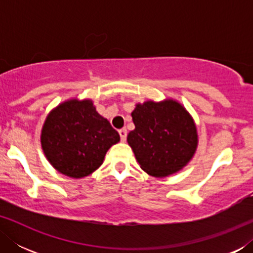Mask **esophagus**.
<instances>
[{
    "mask_svg": "<svg viewBox=\"0 0 253 253\" xmlns=\"http://www.w3.org/2000/svg\"><path fill=\"white\" fill-rule=\"evenodd\" d=\"M119 133H120V137H121V141H126V134H127L126 129L119 130Z\"/></svg>",
    "mask_w": 253,
    "mask_h": 253,
    "instance_id": "obj_1",
    "label": "esophagus"
}]
</instances>
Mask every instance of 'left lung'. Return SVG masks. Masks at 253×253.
I'll return each instance as SVG.
<instances>
[{
  "label": "left lung",
  "instance_id": "obj_1",
  "mask_svg": "<svg viewBox=\"0 0 253 253\" xmlns=\"http://www.w3.org/2000/svg\"><path fill=\"white\" fill-rule=\"evenodd\" d=\"M127 143L141 169L154 177L181 170L195 154L198 136L192 117L174 100L138 103Z\"/></svg>",
  "mask_w": 253,
  "mask_h": 253
}]
</instances>
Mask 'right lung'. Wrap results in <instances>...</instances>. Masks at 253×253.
Returning a JSON list of instances; mask_svg holds the SVG:
<instances>
[{
	"label": "right lung",
	"mask_w": 253,
	"mask_h": 253,
	"mask_svg": "<svg viewBox=\"0 0 253 253\" xmlns=\"http://www.w3.org/2000/svg\"><path fill=\"white\" fill-rule=\"evenodd\" d=\"M120 134L99 115L91 100L61 103L44 121L41 146L50 165L69 177L88 176L102 165Z\"/></svg>",
	"instance_id": "1"
}]
</instances>
